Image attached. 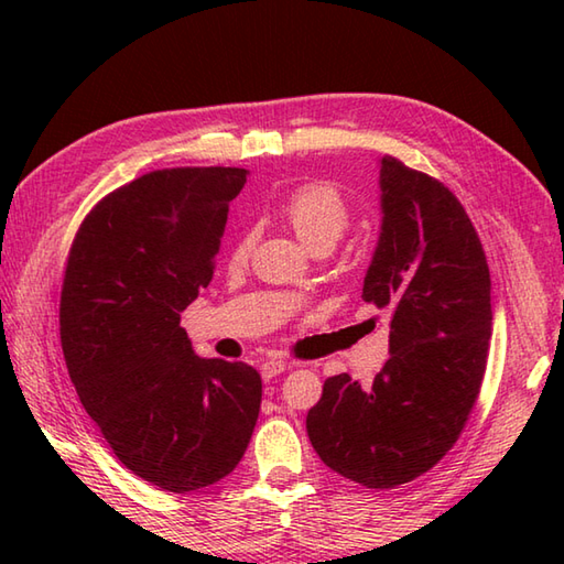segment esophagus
<instances>
[{"mask_svg": "<svg viewBox=\"0 0 564 564\" xmlns=\"http://www.w3.org/2000/svg\"><path fill=\"white\" fill-rule=\"evenodd\" d=\"M285 368H289V364H285V361H279V358H271V361H263L259 370H261V378L269 382V380H273L275 376H281Z\"/></svg>", "mask_w": 564, "mask_h": 564, "instance_id": "1", "label": "esophagus"}]
</instances>
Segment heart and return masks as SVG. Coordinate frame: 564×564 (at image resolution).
I'll list each match as a JSON object with an SVG mask.
<instances>
[{
  "label": "heart",
  "mask_w": 564,
  "mask_h": 564,
  "mask_svg": "<svg viewBox=\"0 0 564 564\" xmlns=\"http://www.w3.org/2000/svg\"><path fill=\"white\" fill-rule=\"evenodd\" d=\"M283 220L307 251L332 249L349 227V206L344 196L329 184H305L295 188L281 206ZM251 235H242L235 242L232 257L247 259Z\"/></svg>",
  "instance_id": "heart-1"
}]
</instances>
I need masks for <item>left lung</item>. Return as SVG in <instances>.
I'll return each mask as SVG.
<instances>
[{"label": "left lung", "mask_w": 564, "mask_h": 564, "mask_svg": "<svg viewBox=\"0 0 564 564\" xmlns=\"http://www.w3.org/2000/svg\"><path fill=\"white\" fill-rule=\"evenodd\" d=\"M380 235L364 301L388 310L390 358L370 386L325 380L307 436L327 467L370 489L431 470L480 394L492 303L489 267L460 200L394 158L380 162Z\"/></svg>", "instance_id": "obj_1"}]
</instances>
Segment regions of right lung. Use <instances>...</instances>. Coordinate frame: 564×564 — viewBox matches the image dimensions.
Segmentation results:
<instances>
[{
    "instance_id": "obj_1",
    "label": "right lung",
    "mask_w": 564,
    "mask_h": 564,
    "mask_svg": "<svg viewBox=\"0 0 564 564\" xmlns=\"http://www.w3.org/2000/svg\"><path fill=\"white\" fill-rule=\"evenodd\" d=\"M247 170L178 166L106 196L72 242L59 339L79 402L133 475L210 487L242 460L261 406L247 364L200 358L182 313L213 279Z\"/></svg>"
}]
</instances>
